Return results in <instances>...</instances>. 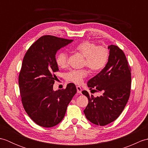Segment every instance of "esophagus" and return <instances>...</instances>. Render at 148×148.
I'll use <instances>...</instances> for the list:
<instances>
[{"mask_svg":"<svg viewBox=\"0 0 148 148\" xmlns=\"http://www.w3.org/2000/svg\"><path fill=\"white\" fill-rule=\"evenodd\" d=\"M76 88H77V93L81 94V92H82V89H81V88L80 86H76Z\"/></svg>","mask_w":148,"mask_h":148,"instance_id":"1","label":"esophagus"}]
</instances>
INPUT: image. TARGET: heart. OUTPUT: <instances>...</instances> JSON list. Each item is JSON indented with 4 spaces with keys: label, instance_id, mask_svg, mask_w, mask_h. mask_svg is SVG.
Returning a JSON list of instances; mask_svg holds the SVG:
<instances>
[{
    "label": "heart",
    "instance_id": "obj_1",
    "mask_svg": "<svg viewBox=\"0 0 148 148\" xmlns=\"http://www.w3.org/2000/svg\"><path fill=\"white\" fill-rule=\"evenodd\" d=\"M75 49L81 53L84 57V65L87 66L91 71L97 72L104 67L108 62V50L102 46H97L95 43L86 40L75 47ZM55 61L58 67H65L68 62V55L64 51L58 53L56 56ZM88 72L86 69L82 70H71L65 74L66 79L75 84H80L83 83Z\"/></svg>",
    "mask_w": 148,
    "mask_h": 148
}]
</instances>
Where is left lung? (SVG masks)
I'll use <instances>...</instances> for the list:
<instances>
[{
    "mask_svg": "<svg viewBox=\"0 0 148 148\" xmlns=\"http://www.w3.org/2000/svg\"><path fill=\"white\" fill-rule=\"evenodd\" d=\"M109 55L105 67L88 81L90 90L102 92L100 97L82 93L88 99L84 113L92 123L104 126L117 119L129 99L131 88V69L125 53L117 46H108Z\"/></svg>",
    "mask_w": 148,
    "mask_h": 148,
    "instance_id": "8db88e82",
    "label": "left lung"
}]
</instances>
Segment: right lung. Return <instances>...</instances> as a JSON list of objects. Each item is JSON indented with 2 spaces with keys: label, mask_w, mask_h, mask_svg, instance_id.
I'll return each mask as SVG.
<instances>
[{
  "label": "right lung",
  "mask_w": 148,
  "mask_h": 148,
  "mask_svg": "<svg viewBox=\"0 0 148 148\" xmlns=\"http://www.w3.org/2000/svg\"><path fill=\"white\" fill-rule=\"evenodd\" d=\"M73 41L52 36L37 40L25 55L19 75V87L23 108L40 127L50 128L60 123L67 106L77 92L74 83L65 90H53L59 71L55 55L60 49Z\"/></svg>",
  "instance_id": "obj_1"
}]
</instances>
